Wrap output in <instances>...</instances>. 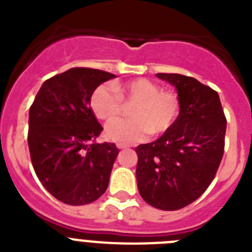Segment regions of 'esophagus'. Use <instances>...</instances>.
<instances>
[{
    "label": "esophagus",
    "mask_w": 252,
    "mask_h": 252,
    "mask_svg": "<svg viewBox=\"0 0 252 252\" xmlns=\"http://www.w3.org/2000/svg\"><path fill=\"white\" fill-rule=\"evenodd\" d=\"M117 148H119V149H127L128 145H127V144H122V142H119V144H117Z\"/></svg>",
    "instance_id": "esophagus-1"
}]
</instances>
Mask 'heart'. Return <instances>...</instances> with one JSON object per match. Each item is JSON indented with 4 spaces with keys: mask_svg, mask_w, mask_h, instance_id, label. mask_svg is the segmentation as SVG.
<instances>
[{
    "mask_svg": "<svg viewBox=\"0 0 252 252\" xmlns=\"http://www.w3.org/2000/svg\"><path fill=\"white\" fill-rule=\"evenodd\" d=\"M133 103L130 120L108 124L106 136L112 141L131 144L145 139L150 132L160 136L168 132L179 119L182 102L177 92L161 87L146 78H136L113 87L101 84L91 95V108L102 121H112L122 113V102Z\"/></svg>",
    "mask_w": 252,
    "mask_h": 252,
    "instance_id": "obj_1",
    "label": "heart"
}]
</instances>
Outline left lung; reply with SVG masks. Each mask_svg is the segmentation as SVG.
Instances as JSON below:
<instances>
[{
    "label": "left lung",
    "instance_id": "8db88e82",
    "mask_svg": "<svg viewBox=\"0 0 252 252\" xmlns=\"http://www.w3.org/2000/svg\"><path fill=\"white\" fill-rule=\"evenodd\" d=\"M157 77L175 86L182 110L168 132L135 149L137 188L150 206L175 211L194 202L212 183L223 157L227 120L211 87L175 73Z\"/></svg>",
    "mask_w": 252,
    "mask_h": 252
}]
</instances>
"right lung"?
I'll use <instances>...</instances> for the list:
<instances>
[{
    "label": "right lung",
    "instance_id": "obj_1",
    "mask_svg": "<svg viewBox=\"0 0 252 252\" xmlns=\"http://www.w3.org/2000/svg\"><path fill=\"white\" fill-rule=\"evenodd\" d=\"M115 77L99 69L72 68L46 79L31 104V162L44 188L63 203H92L108 187L119 149L95 142L103 127L91 108V95Z\"/></svg>",
    "mask_w": 252,
    "mask_h": 252
}]
</instances>
